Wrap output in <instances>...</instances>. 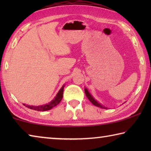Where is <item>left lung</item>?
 Instances as JSON below:
<instances>
[{
    "mask_svg": "<svg viewBox=\"0 0 151 151\" xmlns=\"http://www.w3.org/2000/svg\"><path fill=\"white\" fill-rule=\"evenodd\" d=\"M85 92L86 96H87V98L88 99V100L90 101L91 102V103L94 104V105H95V106H99V107H101V108H103V106H102L100 104L97 103V102L93 98V96H92L91 95V94H90V93H88V91H87V89L85 88Z\"/></svg>",
    "mask_w": 151,
    "mask_h": 151,
    "instance_id": "8db88e82",
    "label": "left lung"
}]
</instances>
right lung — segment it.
Masks as SVG:
<instances>
[{"mask_svg": "<svg viewBox=\"0 0 151 151\" xmlns=\"http://www.w3.org/2000/svg\"><path fill=\"white\" fill-rule=\"evenodd\" d=\"M63 90H64V86L61 88L60 90L58 92L57 96L55 97V99L52 101L47 104H45V105H41V106H30V105H27V104H24V106L26 107H28L29 109H30L32 110H35V111H48V110H50L52 109L53 107L57 106V104L60 103L63 99Z\"/></svg>", "mask_w": 151, "mask_h": 151, "instance_id": "obj_1", "label": "right lung"}]
</instances>
